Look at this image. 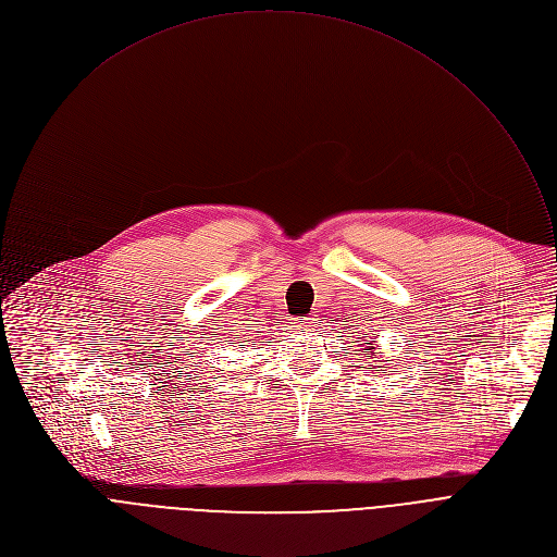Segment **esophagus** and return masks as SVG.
<instances>
[{
	"instance_id": "esophagus-1",
	"label": "esophagus",
	"mask_w": 557,
	"mask_h": 557,
	"mask_svg": "<svg viewBox=\"0 0 557 557\" xmlns=\"http://www.w3.org/2000/svg\"><path fill=\"white\" fill-rule=\"evenodd\" d=\"M314 324H317V322L312 320V317H304V320L299 322V326H301V329H312Z\"/></svg>"
}]
</instances>
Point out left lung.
<instances>
[{"label":"left lung","instance_id":"left-lung-1","mask_svg":"<svg viewBox=\"0 0 557 557\" xmlns=\"http://www.w3.org/2000/svg\"><path fill=\"white\" fill-rule=\"evenodd\" d=\"M366 350H372V346H366Z\"/></svg>","mask_w":557,"mask_h":557}]
</instances>
